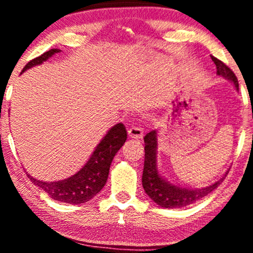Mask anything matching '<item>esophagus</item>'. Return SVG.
Masks as SVG:
<instances>
[{
  "instance_id": "1",
  "label": "esophagus",
  "mask_w": 253,
  "mask_h": 253,
  "mask_svg": "<svg viewBox=\"0 0 253 253\" xmlns=\"http://www.w3.org/2000/svg\"><path fill=\"white\" fill-rule=\"evenodd\" d=\"M128 135L133 139H141L144 135V130L140 126H132L128 129Z\"/></svg>"
}]
</instances>
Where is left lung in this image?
<instances>
[{"label": "left lung", "instance_id": "1", "mask_svg": "<svg viewBox=\"0 0 253 253\" xmlns=\"http://www.w3.org/2000/svg\"><path fill=\"white\" fill-rule=\"evenodd\" d=\"M211 57L214 64L216 66V72L219 76H223L228 78L229 81L234 83V85L239 86L238 84L237 76L234 72L219 60L217 58ZM145 143V162H144V171H143V187L145 193L149 195L151 199L155 201L157 205L164 208H179L184 207V206L191 205L195 201H199L202 197L211 193L222 179L214 183L207 188H202V189H185V188H179L177 185H172L170 183L165 182L161 176H159L158 171H157L156 165V151H157V133L156 130L147 133L144 138Z\"/></svg>", "mask_w": 253, "mask_h": 253}]
</instances>
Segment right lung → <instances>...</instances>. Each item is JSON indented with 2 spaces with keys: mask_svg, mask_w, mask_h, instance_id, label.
Here are the masks:
<instances>
[{
  "mask_svg": "<svg viewBox=\"0 0 253 253\" xmlns=\"http://www.w3.org/2000/svg\"><path fill=\"white\" fill-rule=\"evenodd\" d=\"M58 52L59 50L57 48H52V50L42 53V56L30 60L26 64L22 72L32 66L39 65ZM126 139V128L123 124H118L108 130V133L97 145L86 164L78 171L76 175L58 182L37 181L30 175L27 176L34 184L42 188L53 200L64 203H72V205L88 202L104 187L107 178H108L109 168L113 158L125 144Z\"/></svg>",
  "mask_w": 253,
  "mask_h": 253,
  "instance_id": "1",
  "label": "right lung"
}]
</instances>
